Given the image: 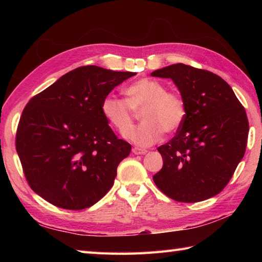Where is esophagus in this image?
Segmentation results:
<instances>
[{"mask_svg": "<svg viewBox=\"0 0 262 262\" xmlns=\"http://www.w3.org/2000/svg\"><path fill=\"white\" fill-rule=\"evenodd\" d=\"M133 153H134L135 155H144V154L147 153V151H146V149H142V148H138V147H134V148H133Z\"/></svg>", "mask_w": 262, "mask_h": 262, "instance_id": "34e87169", "label": "esophagus"}]
</instances>
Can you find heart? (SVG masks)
<instances>
[{"label": "heart", "mask_w": 262, "mask_h": 262, "mask_svg": "<svg viewBox=\"0 0 262 262\" xmlns=\"http://www.w3.org/2000/svg\"><path fill=\"white\" fill-rule=\"evenodd\" d=\"M127 99L114 94L105 96L101 113L109 125L121 136H128L134 121V111L142 110L143 122L129 136L138 146L147 147L163 135L176 133L182 126L187 115L185 100L176 92H169L162 82L141 79L125 89Z\"/></svg>", "instance_id": "obj_1"}]
</instances>
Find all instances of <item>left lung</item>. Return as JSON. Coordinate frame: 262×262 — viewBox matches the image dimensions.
<instances>
[{
	"mask_svg": "<svg viewBox=\"0 0 262 262\" xmlns=\"http://www.w3.org/2000/svg\"><path fill=\"white\" fill-rule=\"evenodd\" d=\"M151 75L173 81L187 108L176 136L158 147L163 166L153 177L155 185L181 203L216 196L244 157L249 133L246 110L232 88L209 71L179 63Z\"/></svg>",
	"mask_w": 262,
	"mask_h": 262,
	"instance_id": "1",
	"label": "left lung"
}]
</instances>
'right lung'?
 Returning <instances> with one entry per match:
<instances>
[{
  "mask_svg": "<svg viewBox=\"0 0 262 262\" xmlns=\"http://www.w3.org/2000/svg\"><path fill=\"white\" fill-rule=\"evenodd\" d=\"M135 74L82 66L28 102L15 146L37 194L57 207L79 210L109 191L132 146L117 138L102 116L101 102Z\"/></svg>",
  "mask_w": 262,
  "mask_h": 262,
  "instance_id": "right-lung-1",
  "label": "right lung"
}]
</instances>
